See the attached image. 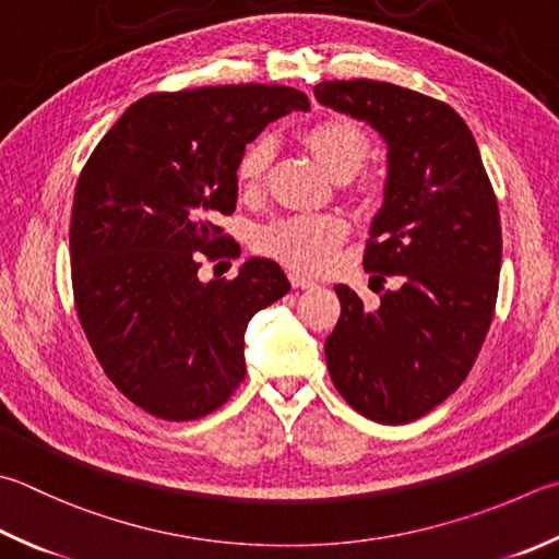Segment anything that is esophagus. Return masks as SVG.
<instances>
[{
	"instance_id": "esophagus-1",
	"label": "esophagus",
	"mask_w": 559,
	"mask_h": 559,
	"mask_svg": "<svg viewBox=\"0 0 559 559\" xmlns=\"http://www.w3.org/2000/svg\"><path fill=\"white\" fill-rule=\"evenodd\" d=\"M289 282H292L294 289H311V287H316V282L311 277H304V275H299V272H289Z\"/></svg>"
}]
</instances>
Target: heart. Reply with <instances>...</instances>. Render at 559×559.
I'll return each instance as SVG.
<instances>
[{
	"label": "heart",
	"instance_id": "b5f03b06",
	"mask_svg": "<svg viewBox=\"0 0 559 559\" xmlns=\"http://www.w3.org/2000/svg\"><path fill=\"white\" fill-rule=\"evenodd\" d=\"M301 143L333 180H347L370 155V135L360 123L343 116H325L301 131ZM272 160L270 139L252 141L240 153L236 180L243 192H258L265 182ZM345 221L331 214L287 216L265 226L255 238L260 252L275 258L297 272H323L331 267L335 250L345 240Z\"/></svg>",
	"mask_w": 559,
	"mask_h": 559
}]
</instances>
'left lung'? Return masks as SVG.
Instances as JSON below:
<instances>
[{"instance_id":"8db88e82","label":"left lung","mask_w":559,"mask_h":559,"mask_svg":"<svg viewBox=\"0 0 559 559\" xmlns=\"http://www.w3.org/2000/svg\"><path fill=\"white\" fill-rule=\"evenodd\" d=\"M313 94L386 141L384 206L362 265L379 280L402 277L372 309L335 287L329 374L357 414L408 424L465 382L487 338L501 270L497 194L475 135L445 102L374 80L321 82Z\"/></svg>"}]
</instances>
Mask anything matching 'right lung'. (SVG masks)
<instances>
[{"label":"right lung","instance_id":"add662e5","mask_svg":"<svg viewBox=\"0 0 559 559\" xmlns=\"http://www.w3.org/2000/svg\"><path fill=\"white\" fill-rule=\"evenodd\" d=\"M307 111L277 84L155 92L131 104L84 163L72 199V292L104 372L135 406L194 420L246 377L248 321L289 292L277 262L250 258L230 282L204 260L240 255L218 216L236 212V165L270 121Z\"/></svg>","mask_w":559,"mask_h":559}]
</instances>
